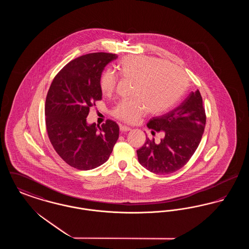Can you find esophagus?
I'll use <instances>...</instances> for the list:
<instances>
[{
  "mask_svg": "<svg viewBox=\"0 0 249 249\" xmlns=\"http://www.w3.org/2000/svg\"><path fill=\"white\" fill-rule=\"evenodd\" d=\"M131 130V128L129 126H125V125H120V130L121 131H129Z\"/></svg>",
  "mask_w": 249,
  "mask_h": 249,
  "instance_id": "34e87169",
  "label": "esophagus"
}]
</instances>
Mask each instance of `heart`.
<instances>
[{"label":"heart","mask_w":249,"mask_h":249,"mask_svg":"<svg viewBox=\"0 0 249 249\" xmlns=\"http://www.w3.org/2000/svg\"><path fill=\"white\" fill-rule=\"evenodd\" d=\"M119 76L132 80L130 100L119 102L113 115L128 123H134L147 111L160 114L174 107L187 89L188 82L182 71L162 59L135 55L121 59L117 65ZM117 77L107 71L100 80L104 95L112 94Z\"/></svg>","instance_id":"1"}]
</instances>
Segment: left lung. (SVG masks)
I'll list each match as a JSON object with an SVG mask.
<instances>
[{
  "instance_id": "8db88e82",
  "label": "left lung",
  "mask_w": 249,
  "mask_h": 249,
  "mask_svg": "<svg viewBox=\"0 0 249 249\" xmlns=\"http://www.w3.org/2000/svg\"><path fill=\"white\" fill-rule=\"evenodd\" d=\"M206 116L200 91L190 95L175 109L147 123L152 133L163 132L160 142L146 138L137 150L140 164L157 175L177 172L196 151L205 127Z\"/></svg>"
}]
</instances>
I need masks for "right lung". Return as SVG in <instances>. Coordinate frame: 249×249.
<instances>
[{"instance_id":"1","label":"right lung","mask_w":249,"mask_h":249,"mask_svg":"<svg viewBox=\"0 0 249 249\" xmlns=\"http://www.w3.org/2000/svg\"><path fill=\"white\" fill-rule=\"evenodd\" d=\"M118 55L98 52L72 59L53 79L45 114L48 138L59 157L82 171L104 164L118 141L119 125L107 119L101 127L89 125L87 117L102 100L100 80L107 64Z\"/></svg>"}]
</instances>
